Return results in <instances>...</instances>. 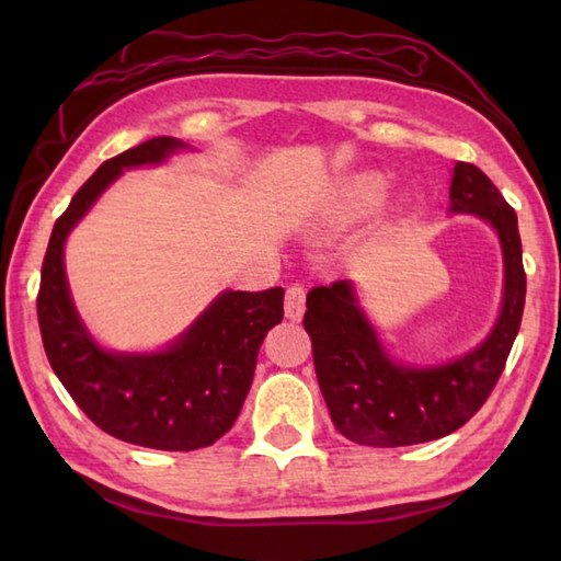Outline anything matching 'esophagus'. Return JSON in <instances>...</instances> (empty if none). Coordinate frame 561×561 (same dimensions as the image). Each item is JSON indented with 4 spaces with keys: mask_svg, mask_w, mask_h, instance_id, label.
<instances>
[{
    "mask_svg": "<svg viewBox=\"0 0 561 561\" xmlns=\"http://www.w3.org/2000/svg\"><path fill=\"white\" fill-rule=\"evenodd\" d=\"M284 311H287L289 320H301L306 311V289L299 287V284H291L284 294Z\"/></svg>",
    "mask_w": 561,
    "mask_h": 561,
    "instance_id": "1",
    "label": "esophagus"
}]
</instances>
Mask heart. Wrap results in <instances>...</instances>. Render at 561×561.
<instances>
[{
    "instance_id": "heart-1",
    "label": "heart",
    "mask_w": 561,
    "mask_h": 561,
    "mask_svg": "<svg viewBox=\"0 0 561 561\" xmlns=\"http://www.w3.org/2000/svg\"><path fill=\"white\" fill-rule=\"evenodd\" d=\"M390 193V181L378 171H359L352 175H344L337 185L330 190L325 199L323 226L330 231L350 229V226L366 221L368 217L383 205Z\"/></svg>"
}]
</instances>
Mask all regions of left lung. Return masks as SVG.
Listing matches in <instances>:
<instances>
[{
	"label": "left lung",
	"mask_w": 561,
	"mask_h": 561,
	"mask_svg": "<svg viewBox=\"0 0 561 561\" xmlns=\"http://www.w3.org/2000/svg\"><path fill=\"white\" fill-rule=\"evenodd\" d=\"M448 211L490 224L504 253L502 311L490 335L458 359L436 366L392 359L350 279L306 296L304 328L313 342L318 386L332 424L354 444L396 448L453 434L490 398L514 347L526 306L516 211L478 165L465 161L453 165Z\"/></svg>",
	"instance_id": "left-lung-1"
}]
</instances>
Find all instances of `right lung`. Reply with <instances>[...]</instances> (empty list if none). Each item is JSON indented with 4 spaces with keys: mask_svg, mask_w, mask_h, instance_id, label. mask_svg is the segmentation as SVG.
Masks as SVG:
<instances>
[{
    "mask_svg": "<svg viewBox=\"0 0 561 561\" xmlns=\"http://www.w3.org/2000/svg\"><path fill=\"white\" fill-rule=\"evenodd\" d=\"M181 149V139L153 137L105 161L55 221L38 291L43 347L71 400L105 434L157 450L205 448L229 432L260 344L284 318L282 287L221 291L181 337L147 354L105 350L81 323L65 272L69 231L125 169L163 163Z\"/></svg>",
    "mask_w": 561,
    "mask_h": 561,
    "instance_id": "obj_1",
    "label": "right lung"
}]
</instances>
